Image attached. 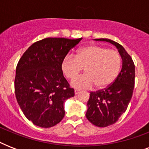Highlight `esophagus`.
<instances>
[{
  "instance_id": "34e87169",
  "label": "esophagus",
  "mask_w": 149,
  "mask_h": 149,
  "mask_svg": "<svg viewBox=\"0 0 149 149\" xmlns=\"http://www.w3.org/2000/svg\"><path fill=\"white\" fill-rule=\"evenodd\" d=\"M74 93L76 95H77V94H79V93H80V91H79V90H75Z\"/></svg>"
}]
</instances>
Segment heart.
Masks as SVG:
<instances>
[{
	"mask_svg": "<svg viewBox=\"0 0 149 149\" xmlns=\"http://www.w3.org/2000/svg\"><path fill=\"white\" fill-rule=\"evenodd\" d=\"M121 67V57L115 50L103 46L89 45L80 48L76 56H66L61 69L68 79H72L84 68L85 74L71 82L77 89H90L94 85L104 89L113 84Z\"/></svg>",
	"mask_w": 149,
	"mask_h": 149,
	"instance_id": "heart-1",
	"label": "heart"
}]
</instances>
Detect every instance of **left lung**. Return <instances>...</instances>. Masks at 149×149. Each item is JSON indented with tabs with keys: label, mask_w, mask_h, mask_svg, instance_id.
Here are the masks:
<instances>
[{
	"label": "left lung",
	"mask_w": 149,
	"mask_h": 149,
	"mask_svg": "<svg viewBox=\"0 0 149 149\" xmlns=\"http://www.w3.org/2000/svg\"><path fill=\"white\" fill-rule=\"evenodd\" d=\"M115 45L122 58V68L113 83L107 88L91 92L87 102L86 117L90 122L100 127H107L118 121L127 108L134 86V62L125 48L108 38H98Z\"/></svg>",
	"instance_id": "obj_1"
}]
</instances>
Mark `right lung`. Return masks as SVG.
Instances as JSON below:
<instances>
[{
	"instance_id": "1",
	"label": "right lung",
	"mask_w": 149,
	"mask_h": 149,
	"mask_svg": "<svg viewBox=\"0 0 149 149\" xmlns=\"http://www.w3.org/2000/svg\"><path fill=\"white\" fill-rule=\"evenodd\" d=\"M82 38H46L33 43L16 67L15 91L27 119L41 127H51L65 115L63 103L74 90L63 77L62 62Z\"/></svg>"
}]
</instances>
